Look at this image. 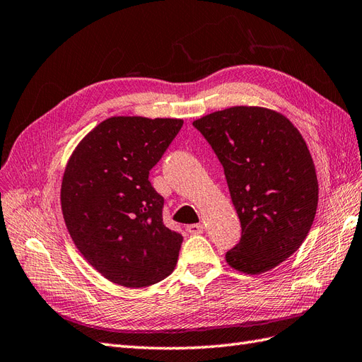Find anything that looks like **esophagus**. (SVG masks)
<instances>
[{
	"mask_svg": "<svg viewBox=\"0 0 362 362\" xmlns=\"http://www.w3.org/2000/svg\"><path fill=\"white\" fill-rule=\"evenodd\" d=\"M202 230H204V226H202V224H190V226H187V232L190 235H199V233H202Z\"/></svg>",
	"mask_w": 362,
	"mask_h": 362,
	"instance_id": "esophagus-1",
	"label": "esophagus"
}]
</instances>
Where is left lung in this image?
I'll use <instances>...</instances> for the list:
<instances>
[{
  "label": "left lung",
  "mask_w": 362,
  "mask_h": 362,
  "mask_svg": "<svg viewBox=\"0 0 362 362\" xmlns=\"http://www.w3.org/2000/svg\"><path fill=\"white\" fill-rule=\"evenodd\" d=\"M224 167L241 223L228 266L258 275L293 255L313 224L318 180L304 138L284 115L264 107L218 110L193 121Z\"/></svg>",
  "instance_id": "obj_1"
}]
</instances>
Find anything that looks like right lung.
<instances>
[{
    "mask_svg": "<svg viewBox=\"0 0 362 362\" xmlns=\"http://www.w3.org/2000/svg\"><path fill=\"white\" fill-rule=\"evenodd\" d=\"M182 119L112 117L76 146L61 184V209L76 249L104 278L147 287L173 272L182 236L163 223L164 198L148 172Z\"/></svg>",
    "mask_w": 362,
    "mask_h": 362,
    "instance_id": "1",
    "label": "right lung"
}]
</instances>
